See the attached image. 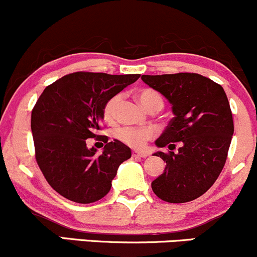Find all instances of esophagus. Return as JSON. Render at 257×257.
<instances>
[{"instance_id": "obj_1", "label": "esophagus", "mask_w": 257, "mask_h": 257, "mask_svg": "<svg viewBox=\"0 0 257 257\" xmlns=\"http://www.w3.org/2000/svg\"><path fill=\"white\" fill-rule=\"evenodd\" d=\"M131 155H132V158H146V157H148V154H147V153L137 152V151H132Z\"/></svg>"}]
</instances>
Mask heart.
<instances>
[{"label": "heart", "instance_id": "1", "mask_svg": "<svg viewBox=\"0 0 257 257\" xmlns=\"http://www.w3.org/2000/svg\"><path fill=\"white\" fill-rule=\"evenodd\" d=\"M140 102L151 111H159L164 106V98L159 91L151 87H144L137 92ZM121 103V94H114L103 105V117L106 121L115 120ZM155 132L152 127H135V126H122L114 131V137L121 143L131 148L142 147L154 137Z\"/></svg>", "mask_w": 257, "mask_h": 257}]
</instances>
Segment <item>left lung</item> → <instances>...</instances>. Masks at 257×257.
Returning <instances> with one entry per match:
<instances>
[{"label": "left lung", "instance_id": "obj_1", "mask_svg": "<svg viewBox=\"0 0 257 257\" xmlns=\"http://www.w3.org/2000/svg\"><path fill=\"white\" fill-rule=\"evenodd\" d=\"M142 80L164 94L175 116L157 140L169 147L166 167L152 182L155 194L167 203H187L203 195L220 176L234 131L228 98L221 85L195 73L143 75ZM179 146L177 153L171 150Z\"/></svg>", "mask_w": 257, "mask_h": 257}]
</instances>
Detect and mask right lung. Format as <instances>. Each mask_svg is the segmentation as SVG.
Listing matches in <instances>:
<instances>
[{
  "mask_svg": "<svg viewBox=\"0 0 257 257\" xmlns=\"http://www.w3.org/2000/svg\"><path fill=\"white\" fill-rule=\"evenodd\" d=\"M140 76L76 71L48 85L37 99L31 111L35 159L46 181L62 197L90 204L110 191L117 167L131 158V151L96 132L102 130L104 103ZM87 138L106 143L102 155L87 148Z\"/></svg>",
  "mask_w": 257,
  "mask_h": 257,
  "instance_id": "obj_1",
  "label": "right lung"
}]
</instances>
